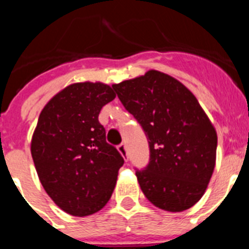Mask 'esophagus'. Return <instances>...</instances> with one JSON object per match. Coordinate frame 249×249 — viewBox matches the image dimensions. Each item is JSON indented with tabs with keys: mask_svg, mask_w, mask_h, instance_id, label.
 Wrapping results in <instances>:
<instances>
[{
	"mask_svg": "<svg viewBox=\"0 0 249 249\" xmlns=\"http://www.w3.org/2000/svg\"><path fill=\"white\" fill-rule=\"evenodd\" d=\"M117 149H118V152H120L121 155H122L123 157H124V160H127V158H128V153H127V147H126V144H124V143L118 144Z\"/></svg>",
	"mask_w": 249,
	"mask_h": 249,
	"instance_id": "esophagus-1",
	"label": "esophagus"
}]
</instances>
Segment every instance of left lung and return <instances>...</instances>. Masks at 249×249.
Segmentation results:
<instances>
[{"label": "left lung", "mask_w": 249, "mask_h": 249, "mask_svg": "<svg viewBox=\"0 0 249 249\" xmlns=\"http://www.w3.org/2000/svg\"><path fill=\"white\" fill-rule=\"evenodd\" d=\"M112 87L148 140V164L136 169L146 198L169 212L191 208L210 183L217 149L214 127L195 94L155 70Z\"/></svg>", "instance_id": "left-lung-1"}]
</instances>
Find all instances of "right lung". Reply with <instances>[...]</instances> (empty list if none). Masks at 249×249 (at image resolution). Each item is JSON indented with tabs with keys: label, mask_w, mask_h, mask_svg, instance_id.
<instances>
[{
	"label": "right lung",
	"mask_w": 249,
	"mask_h": 249,
	"mask_svg": "<svg viewBox=\"0 0 249 249\" xmlns=\"http://www.w3.org/2000/svg\"><path fill=\"white\" fill-rule=\"evenodd\" d=\"M114 97L105 83H73L39 114L31 142L35 167L47 195L68 214H93L111 198L124 160L107 143L98 114Z\"/></svg>",
	"instance_id": "obj_1"
}]
</instances>
